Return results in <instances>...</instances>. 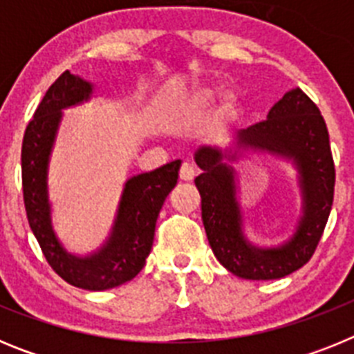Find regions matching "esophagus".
Returning a JSON list of instances; mask_svg holds the SVG:
<instances>
[{"mask_svg":"<svg viewBox=\"0 0 354 354\" xmlns=\"http://www.w3.org/2000/svg\"><path fill=\"white\" fill-rule=\"evenodd\" d=\"M179 177L184 183H192V180L195 179V168H193L192 162H184L183 167H180Z\"/></svg>","mask_w":354,"mask_h":354,"instance_id":"esophagus-1","label":"esophagus"}]
</instances>
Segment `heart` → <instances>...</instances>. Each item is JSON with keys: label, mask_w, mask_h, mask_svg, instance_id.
I'll return each mask as SVG.
<instances>
[{"label": "heart", "mask_w": 354, "mask_h": 354, "mask_svg": "<svg viewBox=\"0 0 354 354\" xmlns=\"http://www.w3.org/2000/svg\"><path fill=\"white\" fill-rule=\"evenodd\" d=\"M220 93L218 86L212 84H196L183 93L175 101V104L170 109V122L174 126H184L189 120L196 117L200 111L214 102V99ZM241 99L234 90H227L221 95L220 108H218V118L223 122H234L241 117Z\"/></svg>", "instance_id": "heart-1"}]
</instances>
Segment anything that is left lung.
I'll use <instances>...</instances> for the list:
<instances>
[{"instance_id": "1", "label": "left lung", "mask_w": 354, "mask_h": 354, "mask_svg": "<svg viewBox=\"0 0 354 354\" xmlns=\"http://www.w3.org/2000/svg\"><path fill=\"white\" fill-rule=\"evenodd\" d=\"M253 155L282 158L297 170L302 214L293 236L280 245L259 247L244 232L239 174L232 162ZM195 162L202 170L195 179L202 221L223 268L246 280H274L310 261L333 204L335 167L323 115L301 90H289L274 102L268 120L237 131L230 147H198Z\"/></svg>"}]
</instances>
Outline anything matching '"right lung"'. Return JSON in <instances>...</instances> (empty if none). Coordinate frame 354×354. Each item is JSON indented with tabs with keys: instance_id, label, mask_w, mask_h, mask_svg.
Instances as JSON below:
<instances>
[{
	"instance_id": "add662e5",
	"label": "right lung",
	"mask_w": 354,
	"mask_h": 354,
	"mask_svg": "<svg viewBox=\"0 0 354 354\" xmlns=\"http://www.w3.org/2000/svg\"><path fill=\"white\" fill-rule=\"evenodd\" d=\"M93 97V84L65 71L44 95L28 124L21 150L23 193L28 223L49 266L71 286L106 290L133 280L145 266L159 211L179 179L180 159L126 180L109 236L86 255L64 246L53 227L49 200V162L64 111Z\"/></svg>"
}]
</instances>
